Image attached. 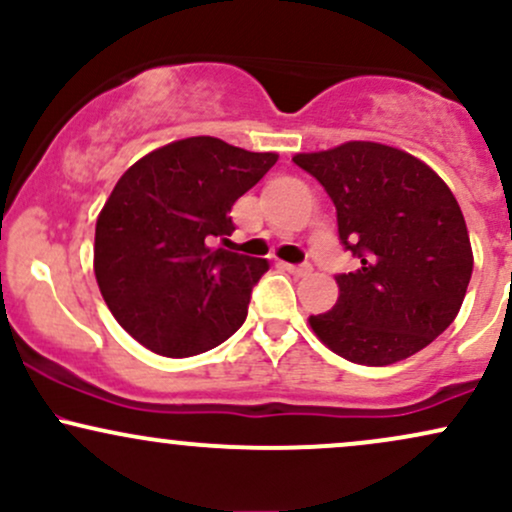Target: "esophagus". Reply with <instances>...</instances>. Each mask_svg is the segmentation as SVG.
Returning <instances> with one entry per match:
<instances>
[{"label":"esophagus","mask_w":512,"mask_h":512,"mask_svg":"<svg viewBox=\"0 0 512 512\" xmlns=\"http://www.w3.org/2000/svg\"><path fill=\"white\" fill-rule=\"evenodd\" d=\"M284 269L293 276H308L310 272H313V267H310V264H284Z\"/></svg>","instance_id":"1"}]
</instances>
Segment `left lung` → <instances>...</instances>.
<instances>
[{"label": "left lung", "instance_id": "8db88e82", "mask_svg": "<svg viewBox=\"0 0 512 512\" xmlns=\"http://www.w3.org/2000/svg\"><path fill=\"white\" fill-rule=\"evenodd\" d=\"M293 163L325 187L339 240L361 260L337 274L332 310L310 327L361 366L404 361L443 334L472 279L467 223L450 187L424 161L375 142H346Z\"/></svg>", "mask_w": 512, "mask_h": 512}]
</instances>
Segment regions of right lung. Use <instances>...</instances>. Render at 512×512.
Here are the masks:
<instances>
[{
	"label": "right lung",
	"mask_w": 512,
	"mask_h": 512,
	"mask_svg": "<svg viewBox=\"0 0 512 512\" xmlns=\"http://www.w3.org/2000/svg\"><path fill=\"white\" fill-rule=\"evenodd\" d=\"M276 158L190 137L139 158L117 180L96 221L93 272L110 313L146 349L197 356L243 325L269 264L211 240L236 231L228 211Z\"/></svg>",
	"instance_id": "right-lung-1"
}]
</instances>
